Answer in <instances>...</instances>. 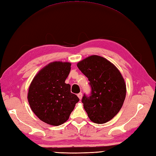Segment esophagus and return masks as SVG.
<instances>
[{
    "label": "esophagus",
    "instance_id": "esophagus-1",
    "mask_svg": "<svg viewBox=\"0 0 156 156\" xmlns=\"http://www.w3.org/2000/svg\"><path fill=\"white\" fill-rule=\"evenodd\" d=\"M77 96H78V98H79V99H82V96H83L82 93H78V94H77Z\"/></svg>",
    "mask_w": 156,
    "mask_h": 156
}]
</instances>
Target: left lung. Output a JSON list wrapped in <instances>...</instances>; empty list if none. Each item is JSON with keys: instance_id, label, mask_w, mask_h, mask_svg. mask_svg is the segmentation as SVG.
<instances>
[{"instance_id": "left-lung-1", "label": "left lung", "mask_w": 156, "mask_h": 156, "mask_svg": "<svg viewBox=\"0 0 156 156\" xmlns=\"http://www.w3.org/2000/svg\"><path fill=\"white\" fill-rule=\"evenodd\" d=\"M77 67L88 78L89 95L81 101L93 122L102 124L115 117L123 104L126 85L119 71L106 58L92 55L79 62Z\"/></svg>"}]
</instances>
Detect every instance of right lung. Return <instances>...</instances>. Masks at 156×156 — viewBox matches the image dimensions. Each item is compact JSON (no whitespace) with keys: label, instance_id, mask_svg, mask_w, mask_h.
<instances>
[{"label":"right lung","instance_id":"1","mask_svg":"<svg viewBox=\"0 0 156 156\" xmlns=\"http://www.w3.org/2000/svg\"><path fill=\"white\" fill-rule=\"evenodd\" d=\"M70 63L53 62L34 77L29 89L28 101L34 113L49 125L65 123L79 99L65 83L71 71Z\"/></svg>","mask_w":156,"mask_h":156}]
</instances>
